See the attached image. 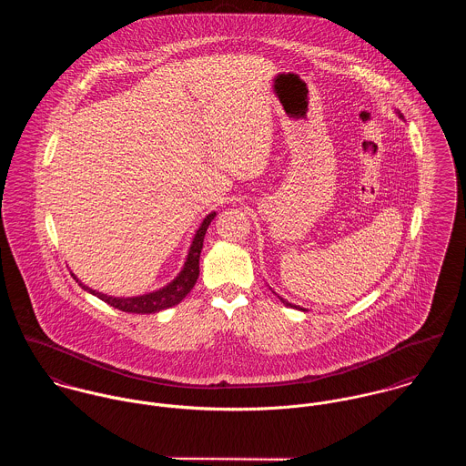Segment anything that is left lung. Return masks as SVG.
Wrapping results in <instances>:
<instances>
[{
	"instance_id": "8db88e82",
	"label": "left lung",
	"mask_w": 466,
	"mask_h": 466,
	"mask_svg": "<svg viewBox=\"0 0 466 466\" xmlns=\"http://www.w3.org/2000/svg\"><path fill=\"white\" fill-rule=\"evenodd\" d=\"M395 113L399 115V118L403 120V116H401V113H400L399 109H395ZM278 298H279V301H281L285 307H290V309H296V310H303V312H305V309H303V307H299V305H294V303H289V301H287V299H283L281 296H278Z\"/></svg>"
}]
</instances>
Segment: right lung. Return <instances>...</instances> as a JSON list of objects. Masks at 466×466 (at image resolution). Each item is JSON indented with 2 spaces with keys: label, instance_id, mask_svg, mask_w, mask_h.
<instances>
[{
  "label": "right lung",
  "instance_id": "1",
  "mask_svg": "<svg viewBox=\"0 0 466 466\" xmlns=\"http://www.w3.org/2000/svg\"><path fill=\"white\" fill-rule=\"evenodd\" d=\"M215 211L208 213L202 222H200L199 229L196 231L194 235V240L190 244V249H188V255H187V260H185V266L179 270V274L170 281L167 283L165 287L157 289V290H152V292H147V294H141V296H129V298H116V296H107L104 292H98V290H93L89 289L87 285H84L75 274H71L75 278V281L84 289L87 290L89 294L96 296L98 299L106 301L107 305L122 310V312H129V314H156V312H161L165 309H170V307H176L177 303H181L188 292L194 289L198 278H199V258L200 251H202V242H204V235L208 231V226L211 224V220L215 218Z\"/></svg>",
  "mask_w": 466,
  "mask_h": 466
}]
</instances>
